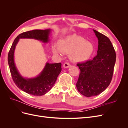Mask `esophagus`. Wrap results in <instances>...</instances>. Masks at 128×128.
Wrapping results in <instances>:
<instances>
[{"instance_id": "1", "label": "esophagus", "mask_w": 128, "mask_h": 128, "mask_svg": "<svg viewBox=\"0 0 128 128\" xmlns=\"http://www.w3.org/2000/svg\"><path fill=\"white\" fill-rule=\"evenodd\" d=\"M70 66V64L69 62H65L64 64V68H69Z\"/></svg>"}]
</instances>
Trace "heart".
<instances>
[{
	"mask_svg": "<svg viewBox=\"0 0 128 128\" xmlns=\"http://www.w3.org/2000/svg\"><path fill=\"white\" fill-rule=\"evenodd\" d=\"M94 49L92 42L86 41L82 36L74 34L61 40L58 46H53L52 51L57 54H60L62 52L70 54V58L73 62L82 63L90 59Z\"/></svg>",
	"mask_w": 128,
	"mask_h": 128,
	"instance_id": "heart-1",
	"label": "heart"
}]
</instances>
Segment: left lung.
<instances>
[{"label": "left lung", "instance_id": "8db88e82", "mask_svg": "<svg viewBox=\"0 0 128 128\" xmlns=\"http://www.w3.org/2000/svg\"><path fill=\"white\" fill-rule=\"evenodd\" d=\"M94 31L98 40L97 54L92 60L77 64L80 70L77 90L88 97L100 94L109 86L116 61V53L109 38Z\"/></svg>", "mask_w": 128, "mask_h": 128}]
</instances>
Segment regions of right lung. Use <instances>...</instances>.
Masks as SVG:
<instances>
[{
  "label": "right lung",
  "instance_id": "right-lung-1",
  "mask_svg": "<svg viewBox=\"0 0 128 128\" xmlns=\"http://www.w3.org/2000/svg\"><path fill=\"white\" fill-rule=\"evenodd\" d=\"M50 32V29L33 30L20 34L14 40L8 52V63L14 82L19 88L29 94L42 96L51 90L61 71V64L47 62L38 76L32 78H25L20 74L15 64V48L20 38H32L48 42Z\"/></svg>",
  "mask_w": 128,
  "mask_h": 128
}]
</instances>
